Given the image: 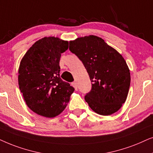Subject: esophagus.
Wrapping results in <instances>:
<instances>
[{
	"label": "esophagus",
	"mask_w": 153,
	"mask_h": 153,
	"mask_svg": "<svg viewBox=\"0 0 153 153\" xmlns=\"http://www.w3.org/2000/svg\"><path fill=\"white\" fill-rule=\"evenodd\" d=\"M72 85H73V87H74V88L75 89V90H77V89H78V85H77V82H72Z\"/></svg>",
	"instance_id": "obj_1"
}]
</instances>
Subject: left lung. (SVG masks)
I'll return each mask as SVG.
<instances>
[{
  "label": "left lung",
  "mask_w": 153,
  "mask_h": 153,
  "mask_svg": "<svg viewBox=\"0 0 153 153\" xmlns=\"http://www.w3.org/2000/svg\"><path fill=\"white\" fill-rule=\"evenodd\" d=\"M69 50L82 62L92 82L85 97L91 109L101 115L117 112L127 99L131 81L123 56L95 36L71 41Z\"/></svg>",
  "instance_id": "8db88e82"
}]
</instances>
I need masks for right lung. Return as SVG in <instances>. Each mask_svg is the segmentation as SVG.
Here are the masks:
<instances>
[{
	"instance_id": "1",
	"label": "right lung",
	"mask_w": 153,
	"mask_h": 153,
	"mask_svg": "<svg viewBox=\"0 0 153 153\" xmlns=\"http://www.w3.org/2000/svg\"><path fill=\"white\" fill-rule=\"evenodd\" d=\"M68 42L45 37L33 45L20 63L19 89L28 107L38 115L54 117L68 104L74 88L60 78L62 53Z\"/></svg>"
}]
</instances>
